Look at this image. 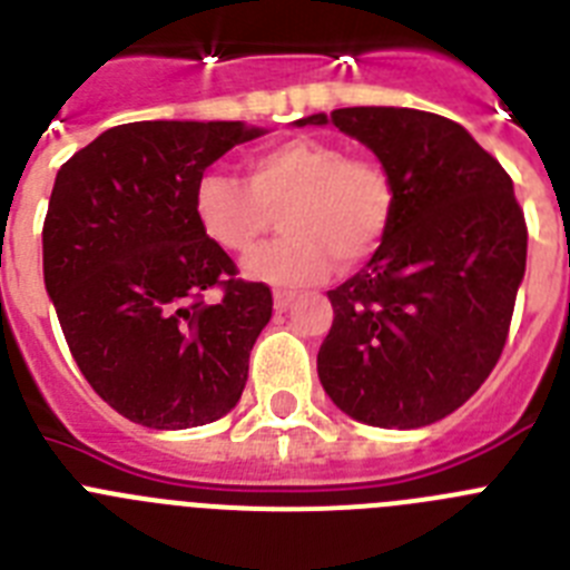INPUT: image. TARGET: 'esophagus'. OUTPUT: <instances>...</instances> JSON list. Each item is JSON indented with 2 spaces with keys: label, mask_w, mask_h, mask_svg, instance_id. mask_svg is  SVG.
I'll list each match as a JSON object with an SVG mask.
<instances>
[{
  "label": "esophagus",
  "mask_w": 570,
  "mask_h": 570,
  "mask_svg": "<svg viewBox=\"0 0 570 570\" xmlns=\"http://www.w3.org/2000/svg\"><path fill=\"white\" fill-rule=\"evenodd\" d=\"M294 302V291H274V308L288 311V305Z\"/></svg>",
  "instance_id": "obj_1"
}]
</instances>
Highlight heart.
<instances>
[{
    "instance_id": "b5f03b06",
    "label": "heart",
    "mask_w": 570,
    "mask_h": 570,
    "mask_svg": "<svg viewBox=\"0 0 570 570\" xmlns=\"http://www.w3.org/2000/svg\"><path fill=\"white\" fill-rule=\"evenodd\" d=\"M279 210V236L256 250L250 276L271 285L322 279L331 265L356 268L382 248L396 216V183L374 156H347L328 139L296 136L245 159V183L203 170L194 216L216 248L245 256Z\"/></svg>"
}]
</instances>
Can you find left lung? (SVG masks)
I'll use <instances>...</instances> for the list:
<instances>
[{"mask_svg": "<svg viewBox=\"0 0 570 570\" xmlns=\"http://www.w3.org/2000/svg\"><path fill=\"white\" fill-rule=\"evenodd\" d=\"M328 119L391 170L396 216L365 268L328 291L320 382L367 425H431L500 362L525 276V214L505 168L445 116L340 108L296 125Z\"/></svg>", "mask_w": 570, "mask_h": 570, "instance_id": "left-lung-1", "label": "left lung"}]
</instances>
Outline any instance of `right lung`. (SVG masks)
Instances as JSON below:
<instances>
[{
    "instance_id": "right-lung-1",
    "label": "right lung",
    "mask_w": 570,
    "mask_h": 570,
    "mask_svg": "<svg viewBox=\"0 0 570 570\" xmlns=\"http://www.w3.org/2000/svg\"><path fill=\"white\" fill-rule=\"evenodd\" d=\"M245 122H128L59 168L42 225L45 288L90 387L136 425L179 431L239 402L268 325L265 282L239 279L194 216V183ZM220 294L207 299V291Z\"/></svg>"
}]
</instances>
